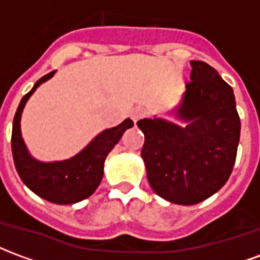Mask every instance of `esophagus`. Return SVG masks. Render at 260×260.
I'll return each instance as SVG.
<instances>
[{
    "mask_svg": "<svg viewBox=\"0 0 260 260\" xmlns=\"http://www.w3.org/2000/svg\"><path fill=\"white\" fill-rule=\"evenodd\" d=\"M145 110H143V108H134V110H132V111H131V118H132V121H134V122H136V121H139V119L141 118H143V117H145Z\"/></svg>",
    "mask_w": 260,
    "mask_h": 260,
    "instance_id": "obj_1",
    "label": "esophagus"
}]
</instances>
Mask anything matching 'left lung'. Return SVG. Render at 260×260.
<instances>
[{
    "instance_id": "obj_1",
    "label": "left lung",
    "mask_w": 260,
    "mask_h": 260,
    "mask_svg": "<svg viewBox=\"0 0 260 260\" xmlns=\"http://www.w3.org/2000/svg\"><path fill=\"white\" fill-rule=\"evenodd\" d=\"M191 82L171 113L182 125L158 117L138 121L152 189L185 206L223 188L234 167L241 131L231 86L203 61H191Z\"/></svg>"
}]
</instances>
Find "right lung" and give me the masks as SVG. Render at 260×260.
Wrapping results in <instances>:
<instances>
[{"instance_id":"add662e5","label":"right lung","mask_w":260,"mask_h":260,"mask_svg":"<svg viewBox=\"0 0 260 260\" xmlns=\"http://www.w3.org/2000/svg\"><path fill=\"white\" fill-rule=\"evenodd\" d=\"M54 74L55 71L44 75L22 97L12 125V156L20 180L30 191L55 205H72L96 191L104 174L107 154L118 143L125 131L134 126V122L126 118L114 128L102 131L72 157L57 161H40L35 158L22 138L20 118L31 94L42 83L51 79Z\"/></svg>"}]
</instances>
